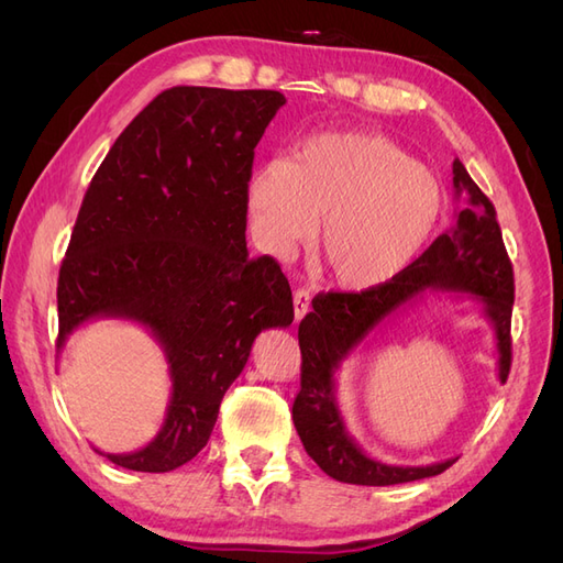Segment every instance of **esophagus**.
<instances>
[{
	"label": "esophagus",
	"mask_w": 563,
	"mask_h": 563,
	"mask_svg": "<svg viewBox=\"0 0 563 563\" xmlns=\"http://www.w3.org/2000/svg\"><path fill=\"white\" fill-rule=\"evenodd\" d=\"M310 291L308 288H296L294 294V312H296V319H302L305 314L310 312Z\"/></svg>",
	"instance_id": "1"
}]
</instances>
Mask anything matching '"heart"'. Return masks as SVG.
Listing matches in <instances>:
<instances>
[{"mask_svg":"<svg viewBox=\"0 0 563 563\" xmlns=\"http://www.w3.org/2000/svg\"><path fill=\"white\" fill-rule=\"evenodd\" d=\"M244 197L253 230L279 253L323 216L317 255L350 288L397 277L428 244L444 207L439 183L413 155L380 133L356 131L314 135L294 162L253 166Z\"/></svg>","mask_w":563,"mask_h":563,"instance_id":"heart-1","label":"heart"}]
</instances>
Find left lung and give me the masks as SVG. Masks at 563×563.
Masks as SVG:
<instances>
[{
    "mask_svg": "<svg viewBox=\"0 0 563 563\" xmlns=\"http://www.w3.org/2000/svg\"><path fill=\"white\" fill-rule=\"evenodd\" d=\"M453 185L465 209L457 223L439 234L420 258L397 277L364 291H321L312 312L298 327L300 389L294 401V422L305 451L335 482L360 486H391L424 479L449 470L455 460L430 467H391L366 457L345 434L333 397L338 362L378 323L424 288H463L486 305L496 323L500 383L512 366V305L515 269L509 261L498 213L479 190L463 162H453Z\"/></svg>",
    "mask_w": 563,
    "mask_h": 563,
    "instance_id": "left-lung-1",
    "label": "left lung"
}]
</instances>
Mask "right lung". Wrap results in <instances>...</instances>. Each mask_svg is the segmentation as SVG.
Wrapping results in <instances>:
<instances>
[{"label":"right lung","mask_w":563,"mask_h":563,"mask_svg":"<svg viewBox=\"0 0 563 563\" xmlns=\"http://www.w3.org/2000/svg\"><path fill=\"white\" fill-rule=\"evenodd\" d=\"M279 91H162L98 166L58 272V340L100 314L145 323L168 354L174 397L157 439L108 455L172 472L207 446L255 335L294 321L272 255L249 258L244 187Z\"/></svg>","instance_id":"add662e5"}]
</instances>
